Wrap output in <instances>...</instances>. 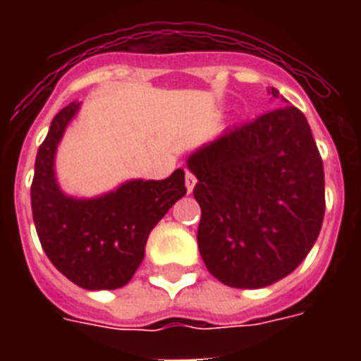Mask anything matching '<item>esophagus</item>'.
<instances>
[{
  "mask_svg": "<svg viewBox=\"0 0 361 361\" xmlns=\"http://www.w3.org/2000/svg\"><path fill=\"white\" fill-rule=\"evenodd\" d=\"M195 183H197V178H195V174H192V172H189V170H187V172H185V185H187V191L191 192V191H192V187H195Z\"/></svg>",
  "mask_w": 361,
  "mask_h": 361,
  "instance_id": "34e87169",
  "label": "esophagus"
}]
</instances>
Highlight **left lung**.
Listing matches in <instances>:
<instances>
[{
	"label": "left lung",
	"instance_id": "obj_1",
	"mask_svg": "<svg viewBox=\"0 0 361 361\" xmlns=\"http://www.w3.org/2000/svg\"><path fill=\"white\" fill-rule=\"evenodd\" d=\"M189 170L202 212L198 249L215 279L262 288L307 257L324 219V166L296 106L234 125L192 153Z\"/></svg>",
	"mask_w": 361,
	"mask_h": 361
}]
</instances>
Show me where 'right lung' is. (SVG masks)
I'll return each mask as SVG.
<instances>
[{"instance_id": "obj_1", "label": "right lung", "mask_w": 361, "mask_h": 361, "mask_svg": "<svg viewBox=\"0 0 361 361\" xmlns=\"http://www.w3.org/2000/svg\"><path fill=\"white\" fill-rule=\"evenodd\" d=\"M78 106L75 101L59 110L39 146L31 212L42 249L67 279L86 290H114L129 283L153 226L187 192L185 172L178 169L161 181H129L92 200L65 197L54 178V155Z\"/></svg>"}]
</instances>
